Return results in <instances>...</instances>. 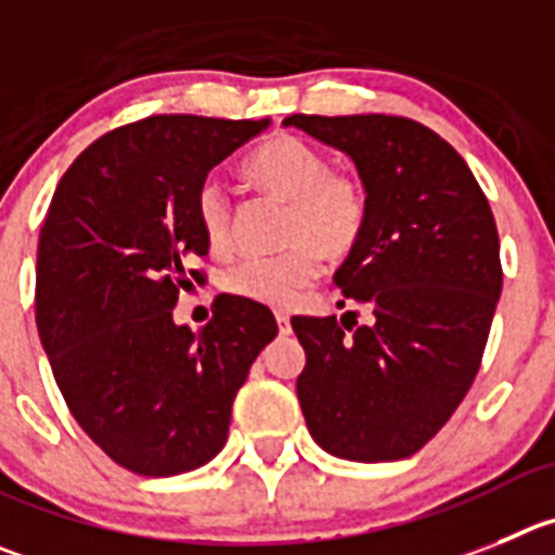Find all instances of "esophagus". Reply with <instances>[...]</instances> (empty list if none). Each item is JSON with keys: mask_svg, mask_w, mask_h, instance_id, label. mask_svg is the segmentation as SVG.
Wrapping results in <instances>:
<instances>
[{"mask_svg": "<svg viewBox=\"0 0 555 555\" xmlns=\"http://www.w3.org/2000/svg\"><path fill=\"white\" fill-rule=\"evenodd\" d=\"M276 325H279V334H289V318L284 312H276Z\"/></svg>", "mask_w": 555, "mask_h": 555, "instance_id": "esophagus-1", "label": "esophagus"}]
</instances>
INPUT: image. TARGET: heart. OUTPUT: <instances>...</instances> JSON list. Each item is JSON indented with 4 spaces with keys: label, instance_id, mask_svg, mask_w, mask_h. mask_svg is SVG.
I'll return each instance as SVG.
<instances>
[{
    "label": "heart",
    "instance_id": "heart-1",
    "mask_svg": "<svg viewBox=\"0 0 555 555\" xmlns=\"http://www.w3.org/2000/svg\"><path fill=\"white\" fill-rule=\"evenodd\" d=\"M243 175L266 194L287 202L279 254L241 257L221 273L230 295L287 309L314 282L320 262H339L364 241L372 216L366 178L356 169H331L328 155L307 139L279 133L243 160ZM194 214L205 243L224 251L232 243L235 205L219 180H202Z\"/></svg>",
    "mask_w": 555,
    "mask_h": 555
}]
</instances>
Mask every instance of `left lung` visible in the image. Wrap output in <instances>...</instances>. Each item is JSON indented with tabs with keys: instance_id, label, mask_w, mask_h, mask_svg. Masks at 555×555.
Returning <instances> with one entry per match:
<instances>
[{
	"instance_id": "obj_1",
	"label": "left lung",
	"mask_w": 555,
	"mask_h": 555,
	"mask_svg": "<svg viewBox=\"0 0 555 555\" xmlns=\"http://www.w3.org/2000/svg\"><path fill=\"white\" fill-rule=\"evenodd\" d=\"M366 178L370 227L334 284L372 312L293 318L307 353L298 400L314 441L359 463L416 454L481 366L501 295L499 230L463 155L395 114H293ZM345 307V301H341ZM357 328L353 330L352 325Z\"/></svg>"
}]
</instances>
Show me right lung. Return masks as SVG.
I'll return each mask as SVG.
<instances>
[{
    "mask_svg": "<svg viewBox=\"0 0 555 555\" xmlns=\"http://www.w3.org/2000/svg\"><path fill=\"white\" fill-rule=\"evenodd\" d=\"M262 120L153 114L103 133L67 167L38 241L35 323L79 427L117 465L175 476L227 443L232 400L276 336L262 304L219 295L199 331L175 325L205 284L194 196Z\"/></svg>",
    "mask_w": 555,
    "mask_h": 555,
    "instance_id": "1",
    "label": "right lung"
}]
</instances>
